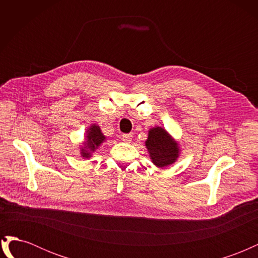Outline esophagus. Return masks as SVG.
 I'll use <instances>...</instances> for the list:
<instances>
[{"label":"esophagus","instance_id":"esophagus-1","mask_svg":"<svg viewBox=\"0 0 258 258\" xmlns=\"http://www.w3.org/2000/svg\"><path fill=\"white\" fill-rule=\"evenodd\" d=\"M122 141L130 143L132 141V135H122Z\"/></svg>","mask_w":258,"mask_h":258}]
</instances>
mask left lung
Listing matches in <instances>:
<instances>
[{"instance_id": "8db88e82", "label": "left lung", "mask_w": 258, "mask_h": 258, "mask_svg": "<svg viewBox=\"0 0 258 258\" xmlns=\"http://www.w3.org/2000/svg\"><path fill=\"white\" fill-rule=\"evenodd\" d=\"M145 146L154 165L163 169L178 159L181 147L178 142L162 127H153L148 130Z\"/></svg>"}]
</instances>
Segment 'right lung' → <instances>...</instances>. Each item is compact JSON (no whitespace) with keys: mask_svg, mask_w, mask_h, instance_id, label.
<instances>
[{"mask_svg":"<svg viewBox=\"0 0 258 258\" xmlns=\"http://www.w3.org/2000/svg\"><path fill=\"white\" fill-rule=\"evenodd\" d=\"M106 141V137L102 134V130L97 123H92L86 130L85 141L80 146V154L83 158L88 159L92 157L101 144Z\"/></svg>","mask_w":258,"mask_h":258,"instance_id":"1","label":"right lung"}]
</instances>
